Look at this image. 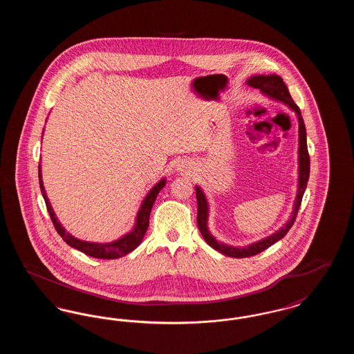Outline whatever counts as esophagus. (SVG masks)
I'll list each match as a JSON object with an SVG mask.
<instances>
[{"instance_id":"esophagus-1","label":"esophagus","mask_w":354,"mask_h":354,"mask_svg":"<svg viewBox=\"0 0 354 354\" xmlns=\"http://www.w3.org/2000/svg\"><path fill=\"white\" fill-rule=\"evenodd\" d=\"M185 169H187V167H185V163L182 162V163L179 165V167H178V169H180V171H185Z\"/></svg>"}]
</instances>
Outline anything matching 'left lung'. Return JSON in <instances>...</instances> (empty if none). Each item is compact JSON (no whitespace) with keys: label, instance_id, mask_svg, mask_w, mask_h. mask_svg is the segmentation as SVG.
<instances>
[{"label":"left lung","instance_id":"obj_1","mask_svg":"<svg viewBox=\"0 0 354 354\" xmlns=\"http://www.w3.org/2000/svg\"><path fill=\"white\" fill-rule=\"evenodd\" d=\"M245 82L251 87L259 88L264 97L270 98L272 101L284 103L296 114L297 122H299V149H297V165H299L297 175L299 176H297V192H296V198L293 202V209H292V214L286 224L281 228H279L276 232H273L272 235L267 236L261 240H257L248 245H244V247H236V245L223 243L211 234V231L208 228L209 203H208L207 195L204 194L202 187L199 185H195L196 201H198V227H199L203 239L215 251H218L221 254H225L228 257H236V259L250 257L253 254L263 252L264 250L273 245L276 241L281 240L288 234V231L290 230V227L293 225L296 216H297L304 192H305V188L308 185L309 169H310V162H309L308 147H306V130H305V124H304L303 117H301V111L292 100L283 78L279 77L277 74H268V75L254 74V75H251Z\"/></svg>","mask_w":354,"mask_h":354}]
</instances>
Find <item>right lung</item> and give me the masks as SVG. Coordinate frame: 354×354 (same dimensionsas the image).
Wrapping results in <instances>:
<instances>
[{"instance_id": "obj_1", "label": "right lung", "mask_w": 354, "mask_h": 354, "mask_svg": "<svg viewBox=\"0 0 354 354\" xmlns=\"http://www.w3.org/2000/svg\"><path fill=\"white\" fill-rule=\"evenodd\" d=\"M42 130V135H44ZM42 167L41 163L38 165V178H39V187H41V192L42 196L46 203L49 215H50L53 224L57 230V232L59 236L68 243L71 248H75L81 252H84L87 256L95 257V259H118L127 253L133 252L135 248L142 243L143 237L146 235V231L149 228V223H150V214H151L152 205L155 203V199L159 194V191L166 185L167 180L166 178H162L156 185L152 187L151 189L146 194V196L143 198V201L140 203V207L136 212L135 216L134 227L131 228V231L126 232L124 235L120 236L119 239H115L113 241H107V243H97V241H86L81 240L75 236L71 235L65 230V227L61 224V221L57 218L53 207H51L49 198L46 195L45 187H44V180H42Z\"/></svg>"}]
</instances>
